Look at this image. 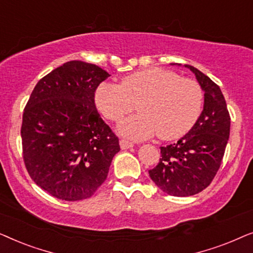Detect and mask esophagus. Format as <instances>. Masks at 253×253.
Segmentation results:
<instances>
[{
    "label": "esophagus",
    "mask_w": 253,
    "mask_h": 253,
    "mask_svg": "<svg viewBox=\"0 0 253 253\" xmlns=\"http://www.w3.org/2000/svg\"><path fill=\"white\" fill-rule=\"evenodd\" d=\"M120 146L122 150H127V148H131L133 147V144L131 143V141H127L126 139H121L120 140Z\"/></svg>",
    "instance_id": "1"
}]
</instances>
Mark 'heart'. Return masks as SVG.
Here are the masks:
<instances>
[{"label":"heart","mask_w":253,"mask_h":253,"mask_svg":"<svg viewBox=\"0 0 253 253\" xmlns=\"http://www.w3.org/2000/svg\"><path fill=\"white\" fill-rule=\"evenodd\" d=\"M200 85L167 69L150 68L127 75L120 85L102 84L95 93V103L106 119L119 123L138 105L140 114L119 126L122 136L133 140L154 134L174 140L191 130L203 109Z\"/></svg>","instance_id":"b5f03b06"}]
</instances>
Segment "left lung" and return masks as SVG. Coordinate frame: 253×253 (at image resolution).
I'll use <instances>...</instances> for the list:
<instances>
[{"mask_svg":"<svg viewBox=\"0 0 253 253\" xmlns=\"http://www.w3.org/2000/svg\"><path fill=\"white\" fill-rule=\"evenodd\" d=\"M205 92L204 109L192 129L176 144L160 147L161 159L148 170L150 177L162 191L175 197L202 192L215 177L229 139L230 116L219 86L192 65Z\"/></svg>","mask_w":253,"mask_h":253,"instance_id":"obj_1","label":"left lung"}]
</instances>
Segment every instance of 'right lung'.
I'll return each mask as SVG.
<instances>
[{
  "mask_svg": "<svg viewBox=\"0 0 253 253\" xmlns=\"http://www.w3.org/2000/svg\"><path fill=\"white\" fill-rule=\"evenodd\" d=\"M98 65L70 61L41 78L23 113V159L30 177L55 198L94 195L120 152L119 137L94 102L109 77Z\"/></svg>",
  "mask_w": 253,
  "mask_h": 253,
  "instance_id": "add662e5",
  "label": "right lung"
}]
</instances>
